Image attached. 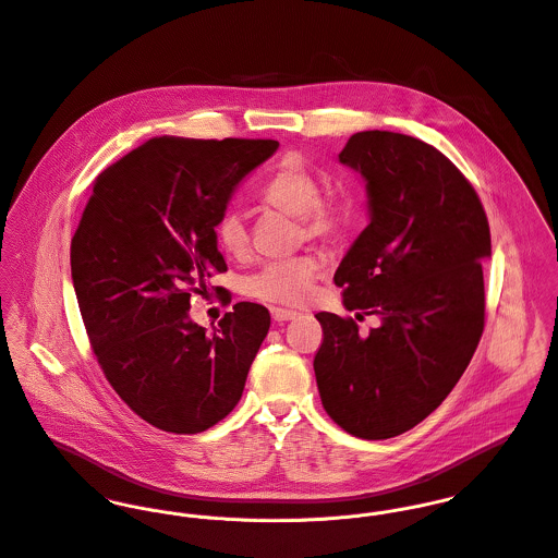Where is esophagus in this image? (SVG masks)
Instances as JSON below:
<instances>
[{
  "mask_svg": "<svg viewBox=\"0 0 558 558\" xmlns=\"http://www.w3.org/2000/svg\"><path fill=\"white\" fill-rule=\"evenodd\" d=\"M270 316L275 322H288V319L296 318V312H290V310H281V307H272L270 310Z\"/></svg>",
  "mask_w": 558,
  "mask_h": 558,
  "instance_id": "esophagus-1",
  "label": "esophagus"
}]
</instances>
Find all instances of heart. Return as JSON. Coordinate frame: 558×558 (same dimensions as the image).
I'll return each instance as SVG.
<instances>
[{"label":"heart","instance_id":"b5f03b06","mask_svg":"<svg viewBox=\"0 0 558 558\" xmlns=\"http://www.w3.org/2000/svg\"><path fill=\"white\" fill-rule=\"evenodd\" d=\"M262 202L275 210H281L299 219L301 236L330 242L348 228V208L341 202H322L319 182L301 165L286 162L262 189ZM215 239L223 253L244 257L248 253V230L236 210H226L217 226ZM319 275V259L312 253H303L288 259L268 262L246 281L248 296L270 303L296 307L303 305Z\"/></svg>","mask_w":558,"mask_h":558}]
</instances>
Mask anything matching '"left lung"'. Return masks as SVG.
<instances>
[{
    "label": "left lung",
    "instance_id": "1",
    "mask_svg": "<svg viewBox=\"0 0 558 558\" xmlns=\"http://www.w3.org/2000/svg\"><path fill=\"white\" fill-rule=\"evenodd\" d=\"M339 162L367 182L369 226L335 286L348 312L383 324L363 335L354 319L319 312L314 369L328 416L356 438L385 440L432 414L477 350L489 226L473 184L421 140L363 131Z\"/></svg>",
    "mask_w": 558,
    "mask_h": 558
}]
</instances>
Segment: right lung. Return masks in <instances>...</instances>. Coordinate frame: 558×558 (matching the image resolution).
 Instances as JSON below:
<instances>
[{
	"mask_svg": "<svg viewBox=\"0 0 558 558\" xmlns=\"http://www.w3.org/2000/svg\"><path fill=\"white\" fill-rule=\"evenodd\" d=\"M275 140L155 137L94 180L71 242V272L96 361L124 403L171 434H199L239 403L270 328L236 303L213 332L191 296L226 272L215 226Z\"/></svg>",
	"mask_w": 558,
	"mask_h": 558,
	"instance_id": "right-lung-1",
	"label": "right lung"
}]
</instances>
